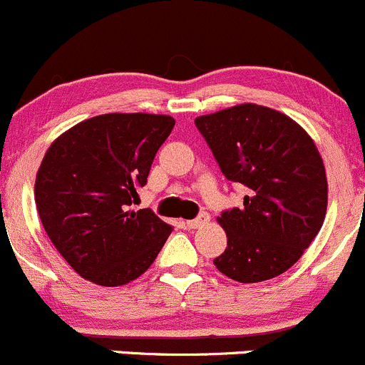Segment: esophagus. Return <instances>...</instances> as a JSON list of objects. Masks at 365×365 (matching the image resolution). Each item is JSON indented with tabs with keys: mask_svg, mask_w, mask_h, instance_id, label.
Here are the masks:
<instances>
[{
	"mask_svg": "<svg viewBox=\"0 0 365 365\" xmlns=\"http://www.w3.org/2000/svg\"><path fill=\"white\" fill-rule=\"evenodd\" d=\"M207 221H209L207 212H202V214H198V217H195V220L186 221V227L187 228H200V227H204Z\"/></svg>",
	"mask_w": 365,
	"mask_h": 365,
	"instance_id": "1",
	"label": "esophagus"
}]
</instances>
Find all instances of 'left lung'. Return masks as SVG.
<instances>
[{
	"label": "left lung",
	"instance_id": "obj_1",
	"mask_svg": "<svg viewBox=\"0 0 365 365\" xmlns=\"http://www.w3.org/2000/svg\"><path fill=\"white\" fill-rule=\"evenodd\" d=\"M195 126L225 178L247 190L242 207L217 217L227 250L216 269L239 283L287 272L325 220V167L314 142L294 119L255 103L202 115Z\"/></svg>",
	"mask_w": 365,
	"mask_h": 365
}]
</instances>
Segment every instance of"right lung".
Returning a JSON list of instances; mask_svg holds the SVG:
<instances>
[{"label":"right lung","mask_w":365,"mask_h":365,"mask_svg":"<svg viewBox=\"0 0 365 365\" xmlns=\"http://www.w3.org/2000/svg\"><path fill=\"white\" fill-rule=\"evenodd\" d=\"M174 125L170 115H96L45 153L36 209L56 250L84 279L101 287L137 279L172 234L151 209L131 210V204Z\"/></svg>","instance_id":"obj_1"}]
</instances>
